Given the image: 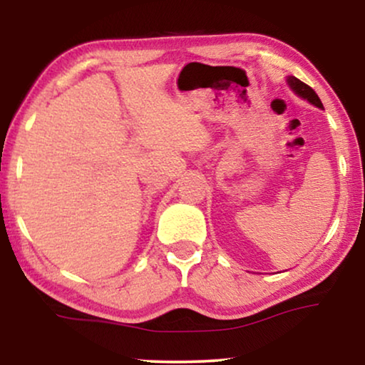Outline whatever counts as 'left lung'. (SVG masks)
<instances>
[{"instance_id": "8db88e82", "label": "left lung", "mask_w": 365, "mask_h": 365, "mask_svg": "<svg viewBox=\"0 0 365 365\" xmlns=\"http://www.w3.org/2000/svg\"><path fill=\"white\" fill-rule=\"evenodd\" d=\"M287 83H289V86H291V88L294 89V93H297L301 98L307 99L309 103L314 104V106L322 108L321 99H319L316 91H314V89H312L311 86H307L306 83H302L301 79H297L296 76H289V78H287Z\"/></svg>"}]
</instances>
